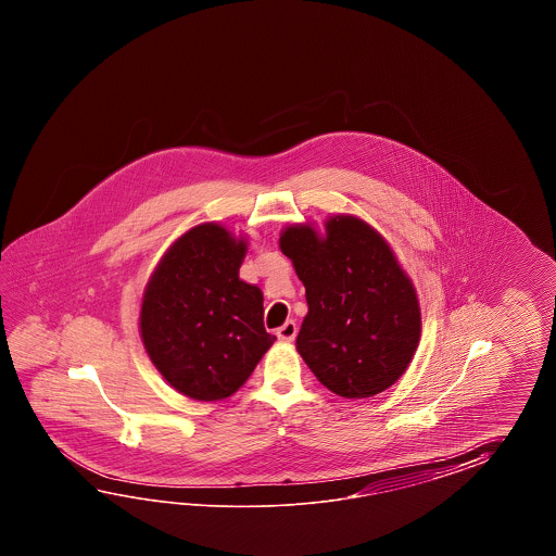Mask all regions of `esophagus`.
Here are the masks:
<instances>
[{"mask_svg":"<svg viewBox=\"0 0 556 556\" xmlns=\"http://www.w3.org/2000/svg\"><path fill=\"white\" fill-rule=\"evenodd\" d=\"M295 333H298V326H295L294 319H288L282 328L276 330V336H278L282 342H294Z\"/></svg>","mask_w":556,"mask_h":556,"instance_id":"esophagus-1","label":"esophagus"}]
</instances>
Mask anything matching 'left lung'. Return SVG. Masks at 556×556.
<instances>
[{"label": "left lung", "instance_id": "1", "mask_svg": "<svg viewBox=\"0 0 556 556\" xmlns=\"http://www.w3.org/2000/svg\"><path fill=\"white\" fill-rule=\"evenodd\" d=\"M280 250L306 288L307 314L295 338L321 386L348 400L381 393L402 378L421 336L414 283L371 226L338 214L319 235L292 225Z\"/></svg>", "mask_w": 556, "mask_h": 556}]
</instances>
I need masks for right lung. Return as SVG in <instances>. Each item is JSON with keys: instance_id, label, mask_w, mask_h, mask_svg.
Segmentation results:
<instances>
[{"instance_id": "add662e5", "label": "right lung", "mask_w": 556, "mask_h": 556, "mask_svg": "<svg viewBox=\"0 0 556 556\" xmlns=\"http://www.w3.org/2000/svg\"><path fill=\"white\" fill-rule=\"evenodd\" d=\"M244 254L247 240L225 226H194L166 250L144 288V350L190 400L232 395L276 340L264 330L261 288L238 278Z\"/></svg>"}]
</instances>
